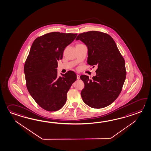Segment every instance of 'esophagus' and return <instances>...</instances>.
<instances>
[{"label": "esophagus", "instance_id": "esophagus-1", "mask_svg": "<svg viewBox=\"0 0 151 151\" xmlns=\"http://www.w3.org/2000/svg\"><path fill=\"white\" fill-rule=\"evenodd\" d=\"M80 78V75H77V80H79Z\"/></svg>", "mask_w": 151, "mask_h": 151}]
</instances>
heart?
<instances>
[{
  "label": "heart",
  "instance_id": "1",
  "mask_svg": "<svg viewBox=\"0 0 151 151\" xmlns=\"http://www.w3.org/2000/svg\"><path fill=\"white\" fill-rule=\"evenodd\" d=\"M81 45V44H77V45Z\"/></svg>",
  "mask_w": 151,
  "mask_h": 151
}]
</instances>
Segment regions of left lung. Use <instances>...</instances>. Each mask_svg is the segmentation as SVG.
<instances>
[{"mask_svg": "<svg viewBox=\"0 0 151 151\" xmlns=\"http://www.w3.org/2000/svg\"><path fill=\"white\" fill-rule=\"evenodd\" d=\"M88 48L87 63L97 67L91 79L82 75L84 88L81 94L84 102L93 108L112 104L120 94L126 79L125 62L113 39L109 35L92 31L78 35Z\"/></svg>", "mask_w": 151, "mask_h": 151, "instance_id": "1", "label": "left lung"}]
</instances>
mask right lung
<instances>
[{"label":"right lung","instance_id":"right-lung-1","mask_svg":"<svg viewBox=\"0 0 151 151\" xmlns=\"http://www.w3.org/2000/svg\"><path fill=\"white\" fill-rule=\"evenodd\" d=\"M77 34L53 32L34 40L25 63L24 71L27 88L40 107L47 111L60 109L77 76L73 71L57 76V60H62L65 48Z\"/></svg>","mask_w":151,"mask_h":151}]
</instances>
